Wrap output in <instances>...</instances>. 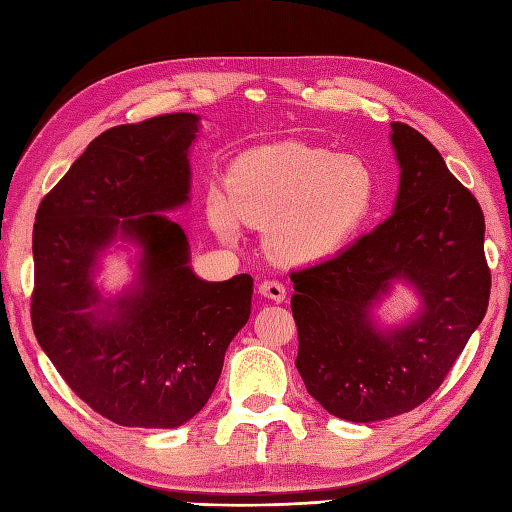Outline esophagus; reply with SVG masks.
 Returning <instances> with one entry per match:
<instances>
[{
    "instance_id": "34e87169",
    "label": "esophagus",
    "mask_w": 512,
    "mask_h": 512,
    "mask_svg": "<svg viewBox=\"0 0 512 512\" xmlns=\"http://www.w3.org/2000/svg\"><path fill=\"white\" fill-rule=\"evenodd\" d=\"M258 293L271 299V302H284V297H286L284 284H280L278 280H263L258 284Z\"/></svg>"
}]
</instances>
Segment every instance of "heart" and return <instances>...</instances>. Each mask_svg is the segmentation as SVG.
Returning <instances> with one entry per match:
<instances>
[{"label": "heart", "instance_id": "heart-1", "mask_svg": "<svg viewBox=\"0 0 512 512\" xmlns=\"http://www.w3.org/2000/svg\"><path fill=\"white\" fill-rule=\"evenodd\" d=\"M378 178L363 158L334 156L304 143H276L236 158L226 191L210 193V221L223 239L239 223L265 228L269 252L282 263H319L367 226Z\"/></svg>", "mask_w": 512, "mask_h": 512}]
</instances>
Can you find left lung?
<instances>
[{"label":"left lung","instance_id":"1","mask_svg":"<svg viewBox=\"0 0 512 512\" xmlns=\"http://www.w3.org/2000/svg\"><path fill=\"white\" fill-rule=\"evenodd\" d=\"M400 162L393 215L345 252L291 273L306 391L330 415L369 423L417 408L439 389L486 315L491 271L484 215L426 136L391 123ZM395 279L422 299L402 327L370 310Z\"/></svg>","mask_w":512,"mask_h":512}]
</instances>
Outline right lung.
I'll return each mask as SVG.
<instances>
[{"label": "right lung", "mask_w": 512, "mask_h": 512, "mask_svg": "<svg viewBox=\"0 0 512 512\" xmlns=\"http://www.w3.org/2000/svg\"><path fill=\"white\" fill-rule=\"evenodd\" d=\"M191 112L102 132L36 210L32 328L82 402L126 428H178L213 395L223 356L252 313L249 273L206 282L165 213L189 202ZM142 249L131 289L104 298L96 258Z\"/></svg>", "instance_id": "1"}]
</instances>
